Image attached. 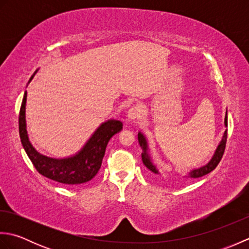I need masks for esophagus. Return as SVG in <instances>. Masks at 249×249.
<instances>
[{
  "instance_id": "1",
  "label": "esophagus",
  "mask_w": 249,
  "mask_h": 249,
  "mask_svg": "<svg viewBox=\"0 0 249 249\" xmlns=\"http://www.w3.org/2000/svg\"><path fill=\"white\" fill-rule=\"evenodd\" d=\"M142 113V110L139 107V106H133L129 110H128V113H127V118L130 121H135V120H138Z\"/></svg>"
}]
</instances>
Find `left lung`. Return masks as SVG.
Returning <instances> with one entry per match:
<instances>
[{
  "label": "left lung",
  "mask_w": 249,
  "mask_h": 249,
  "mask_svg": "<svg viewBox=\"0 0 249 249\" xmlns=\"http://www.w3.org/2000/svg\"><path fill=\"white\" fill-rule=\"evenodd\" d=\"M225 125L226 126L228 125V118H227V114L225 116ZM138 141H139L140 146L142 147V151H143L141 153V158H142V161H143V163H144V166L147 169H149V170H151L153 173L160 174V172H158L156 167L153 165V162L151 160V157L149 155V153H147V142H146V139H145V137L143 136V134H141V133L138 134ZM226 143H227V130L225 131L223 140L220 141V143L217 146V149H216L215 154L212 157V160H210V162L206 163L205 166L201 167L199 169H194V170L189 172L188 176L190 178H201V177L205 176V174L210 173L211 171H213L214 169L217 167L221 158H223V155L225 153V149H226Z\"/></svg>",
  "instance_id": "8db88e82"
}]
</instances>
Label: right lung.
Here are the masks:
<instances>
[{
    "label": "right lung",
    "mask_w": 249,
    "mask_h": 249,
    "mask_svg": "<svg viewBox=\"0 0 249 249\" xmlns=\"http://www.w3.org/2000/svg\"><path fill=\"white\" fill-rule=\"evenodd\" d=\"M37 71L34 72V75ZM34 75L31 77V82ZM26 92L19 113V135L21 143L35 169L41 176L65 185H79L91 181L102 166L105 151L111 137L123 128L122 122L109 120L105 122L88 140L76 155L67 158H51L37 152L31 144L25 124Z\"/></svg>",
    "instance_id": "obj_1"
}]
</instances>
